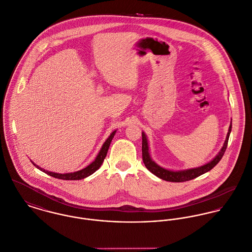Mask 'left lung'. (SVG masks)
I'll use <instances>...</instances> for the list:
<instances>
[{"label": "left lung", "instance_id": "8db88e82", "mask_svg": "<svg viewBox=\"0 0 252 252\" xmlns=\"http://www.w3.org/2000/svg\"><path fill=\"white\" fill-rule=\"evenodd\" d=\"M231 130H232V122H231L230 127H229V131H228L225 143H224L221 151L218 153V155L210 162H208V163H206L202 166H200V167L191 168V169L182 170V171L167 170V169H164V168L160 167L156 162H154L152 160L150 154H149V146H148V141H147L146 135H145L144 132H142V158H143V162H144L145 166L147 167V169H149L153 174H155L156 176H158V178H160L162 180L169 181V182H185V181L192 180L196 177H199L201 174L209 171L220 161V159L222 158L224 153L227 149L228 140H229Z\"/></svg>", "mask_w": 252, "mask_h": 252}]
</instances>
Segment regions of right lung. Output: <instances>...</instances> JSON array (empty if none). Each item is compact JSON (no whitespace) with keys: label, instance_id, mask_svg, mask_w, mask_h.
<instances>
[{"label":"right lung","instance_id":"right-lung-1","mask_svg":"<svg viewBox=\"0 0 252 252\" xmlns=\"http://www.w3.org/2000/svg\"><path fill=\"white\" fill-rule=\"evenodd\" d=\"M116 133V130L113 131L111 133V135L107 138V140L105 141V143L103 144L102 148H101L99 154L97 155L96 158L94 159V161H93L90 165H88L86 168L82 169V170H79L77 172H73V173H64V174H61V173H54V172H51V171H47L46 169L44 168H41L40 166L36 165L34 163V165H36L37 168H39L40 170H42L43 172H46L47 174L51 175L52 177H55V178H58V179H62V180H80V179H84L90 175H92L94 172H95L102 164L104 158H106V155H107V152L109 149V146L111 144V141L114 137Z\"/></svg>","mask_w":252,"mask_h":252}]
</instances>
